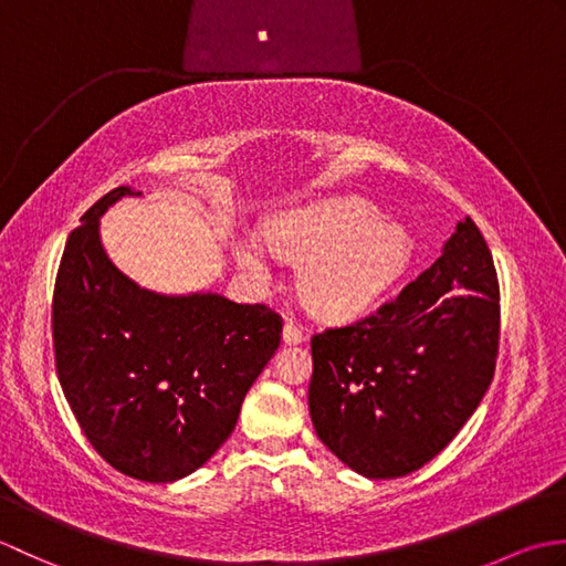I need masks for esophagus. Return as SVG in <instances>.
<instances>
[{
	"label": "esophagus",
	"mask_w": 566,
	"mask_h": 566,
	"mask_svg": "<svg viewBox=\"0 0 566 566\" xmlns=\"http://www.w3.org/2000/svg\"><path fill=\"white\" fill-rule=\"evenodd\" d=\"M282 340L286 343V345H298L304 340V331L298 328V326H294L292 321H286L284 323V331H282Z\"/></svg>",
	"instance_id": "34e87169"
}]
</instances>
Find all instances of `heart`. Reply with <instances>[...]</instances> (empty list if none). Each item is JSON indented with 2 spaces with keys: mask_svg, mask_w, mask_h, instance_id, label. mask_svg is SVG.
Returning a JSON list of instances; mask_svg holds the SVG:
<instances>
[{
  "mask_svg": "<svg viewBox=\"0 0 566 566\" xmlns=\"http://www.w3.org/2000/svg\"><path fill=\"white\" fill-rule=\"evenodd\" d=\"M270 248L302 262L298 294L326 318L357 316L399 282L413 255V238L401 223L357 197H333L284 211L268 221ZM238 264L255 280H270L268 250L258 238L235 245Z\"/></svg>",
  "mask_w": 566,
  "mask_h": 566,
  "instance_id": "heart-1",
  "label": "heart"
}]
</instances>
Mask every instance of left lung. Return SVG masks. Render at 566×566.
Segmentation results:
<instances>
[{
  "label": "left lung",
  "instance_id": "1",
  "mask_svg": "<svg viewBox=\"0 0 566 566\" xmlns=\"http://www.w3.org/2000/svg\"><path fill=\"white\" fill-rule=\"evenodd\" d=\"M499 280L476 223L377 314L311 338L321 442L367 479L416 472L476 411L499 355Z\"/></svg>",
  "mask_w": 566,
  "mask_h": 566
}]
</instances>
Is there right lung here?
Wrapping results in <instances>:
<instances>
[{
    "label": "right lung",
    "instance_id": "right-lung-1",
    "mask_svg": "<svg viewBox=\"0 0 566 566\" xmlns=\"http://www.w3.org/2000/svg\"><path fill=\"white\" fill-rule=\"evenodd\" d=\"M116 187L82 213L53 294L57 379L84 436L106 462L140 482H177L231 436L252 381L282 338L264 304L213 292L143 290L106 255L104 211Z\"/></svg>",
    "mask_w": 566,
    "mask_h": 566
}]
</instances>
